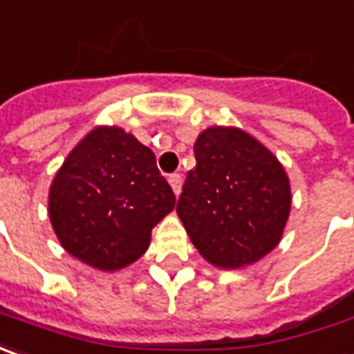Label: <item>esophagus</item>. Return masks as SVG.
<instances>
[{
  "instance_id": "1",
  "label": "esophagus",
  "mask_w": 354,
  "mask_h": 354,
  "mask_svg": "<svg viewBox=\"0 0 354 354\" xmlns=\"http://www.w3.org/2000/svg\"><path fill=\"white\" fill-rule=\"evenodd\" d=\"M168 182H170V186H172V192L180 196V189H182V176L180 174H172V176L168 178Z\"/></svg>"
}]
</instances>
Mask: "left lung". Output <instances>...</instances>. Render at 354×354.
I'll return each mask as SVG.
<instances>
[{
    "label": "left lung",
    "mask_w": 354,
    "mask_h": 354,
    "mask_svg": "<svg viewBox=\"0 0 354 354\" xmlns=\"http://www.w3.org/2000/svg\"><path fill=\"white\" fill-rule=\"evenodd\" d=\"M176 214L201 257L243 268L266 257L284 235L292 207L290 178L261 140L239 127L214 125L194 145Z\"/></svg>",
    "instance_id": "8db88e82"
}]
</instances>
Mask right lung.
Segmentation results:
<instances>
[{"mask_svg": "<svg viewBox=\"0 0 354 354\" xmlns=\"http://www.w3.org/2000/svg\"><path fill=\"white\" fill-rule=\"evenodd\" d=\"M174 203L153 151L117 125H97L80 139L48 189V217L62 249L102 272L140 259Z\"/></svg>", "mask_w": 354, "mask_h": 354, "instance_id": "right-lung-1", "label": "right lung"}]
</instances>
